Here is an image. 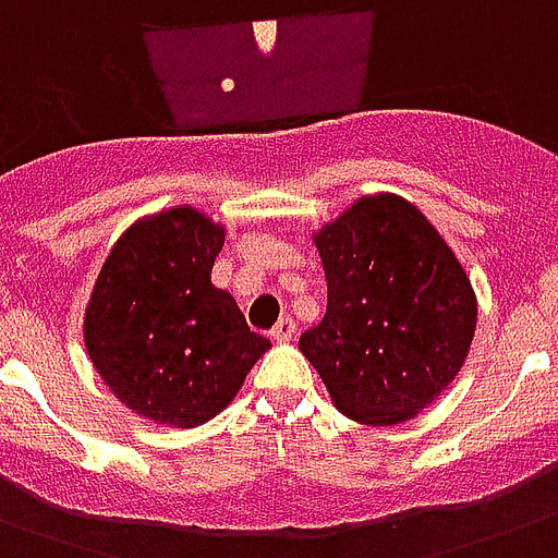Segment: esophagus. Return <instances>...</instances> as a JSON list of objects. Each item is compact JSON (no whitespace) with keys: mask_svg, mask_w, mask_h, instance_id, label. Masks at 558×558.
<instances>
[{"mask_svg":"<svg viewBox=\"0 0 558 558\" xmlns=\"http://www.w3.org/2000/svg\"><path fill=\"white\" fill-rule=\"evenodd\" d=\"M295 332H298V327L292 318H280V322L275 324V330H271V339L280 341V344H287V341L295 339Z\"/></svg>","mask_w":558,"mask_h":558,"instance_id":"esophagus-1","label":"esophagus"}]
</instances>
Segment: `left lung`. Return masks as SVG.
<instances>
[{"mask_svg":"<svg viewBox=\"0 0 558 558\" xmlns=\"http://www.w3.org/2000/svg\"><path fill=\"white\" fill-rule=\"evenodd\" d=\"M327 313L298 348L341 414L397 425L440 397L466 362L477 304L437 228L393 193L353 202L315 234Z\"/></svg>","mask_w":558,"mask_h":558,"instance_id":"8db88e82","label":"left lung"}]
</instances>
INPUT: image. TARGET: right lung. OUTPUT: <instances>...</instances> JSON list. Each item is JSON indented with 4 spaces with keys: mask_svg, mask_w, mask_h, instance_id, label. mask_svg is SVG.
<instances>
[{
    "mask_svg": "<svg viewBox=\"0 0 558 558\" xmlns=\"http://www.w3.org/2000/svg\"><path fill=\"white\" fill-rule=\"evenodd\" d=\"M226 231L193 208L126 228L86 306V350L112 393L153 423L196 428L271 348L210 283Z\"/></svg>",
    "mask_w": 558,
    "mask_h": 558,
    "instance_id": "right-lung-1",
    "label": "right lung"
}]
</instances>
